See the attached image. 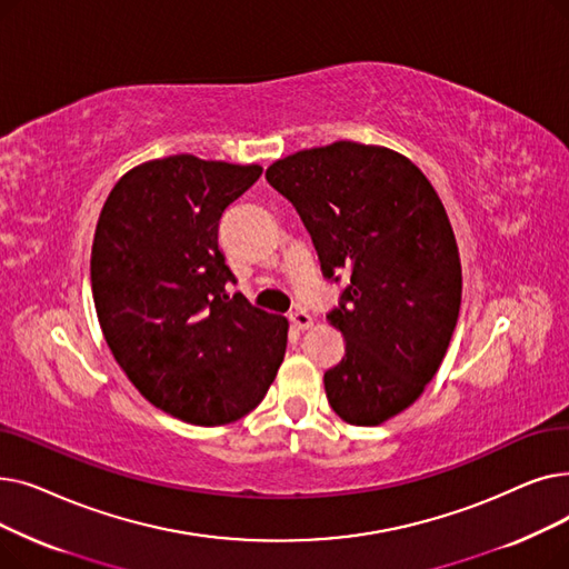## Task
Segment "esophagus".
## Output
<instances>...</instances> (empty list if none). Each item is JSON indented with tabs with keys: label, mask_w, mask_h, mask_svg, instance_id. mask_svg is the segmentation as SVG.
<instances>
[{
	"label": "esophagus",
	"mask_w": 569,
	"mask_h": 569,
	"mask_svg": "<svg viewBox=\"0 0 569 569\" xmlns=\"http://www.w3.org/2000/svg\"><path fill=\"white\" fill-rule=\"evenodd\" d=\"M289 321H291V327L299 329V331L312 327V317H310L308 312H303V310H293V312L289 315Z\"/></svg>",
	"instance_id": "34e87169"
}]
</instances>
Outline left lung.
Masks as SVG:
<instances>
[{
	"instance_id": "obj_1",
	"label": "left lung",
	"mask_w": 569,
	"mask_h": 569,
	"mask_svg": "<svg viewBox=\"0 0 569 569\" xmlns=\"http://www.w3.org/2000/svg\"><path fill=\"white\" fill-rule=\"evenodd\" d=\"M312 238L321 273L349 284L327 319L345 357L323 372L333 412L377 426L421 396L438 372L461 308V259L428 178L389 148L338 141L268 167Z\"/></svg>"
}]
</instances>
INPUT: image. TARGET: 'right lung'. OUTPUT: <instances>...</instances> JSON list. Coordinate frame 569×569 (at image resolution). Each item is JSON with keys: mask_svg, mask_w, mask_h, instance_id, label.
Returning <instances> with one entry per match:
<instances>
[{"mask_svg": "<svg viewBox=\"0 0 569 569\" xmlns=\"http://www.w3.org/2000/svg\"><path fill=\"white\" fill-rule=\"evenodd\" d=\"M257 164L192 154L152 159L108 194L90 278L103 338L152 405L197 426L252 412L284 359L289 323L254 308L218 246L222 212Z\"/></svg>", "mask_w": 569, "mask_h": 569, "instance_id": "1", "label": "right lung"}]
</instances>
